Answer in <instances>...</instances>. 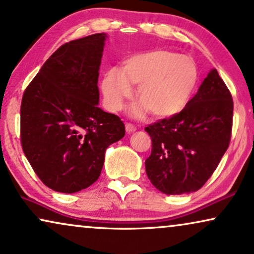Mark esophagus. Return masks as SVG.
<instances>
[{
	"label": "esophagus",
	"instance_id": "1",
	"mask_svg": "<svg viewBox=\"0 0 254 254\" xmlns=\"http://www.w3.org/2000/svg\"><path fill=\"white\" fill-rule=\"evenodd\" d=\"M125 128H126L127 133H133V131L136 130V127H135L134 125H131V124H126V126H125Z\"/></svg>",
	"mask_w": 254,
	"mask_h": 254
}]
</instances>
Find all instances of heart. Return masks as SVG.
I'll use <instances>...</instances> for the list:
<instances>
[{
  "label": "heart",
  "mask_w": 254,
  "mask_h": 254,
  "mask_svg": "<svg viewBox=\"0 0 254 254\" xmlns=\"http://www.w3.org/2000/svg\"><path fill=\"white\" fill-rule=\"evenodd\" d=\"M198 71L195 62L187 56L156 50L128 58L121 67H112L101 81L104 100L111 111H120L125 99L137 86L140 98L129 113L144 117L151 112L155 117L169 118L182 112L195 91Z\"/></svg>",
  "instance_id": "obj_1"
}]
</instances>
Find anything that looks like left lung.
<instances>
[{
  "instance_id": "1",
  "label": "left lung",
  "mask_w": 254,
  "mask_h": 254,
  "mask_svg": "<svg viewBox=\"0 0 254 254\" xmlns=\"http://www.w3.org/2000/svg\"><path fill=\"white\" fill-rule=\"evenodd\" d=\"M232 115L231 93L212 68L181 113L144 128L151 137L144 162L151 184L166 195L200 189L228 149Z\"/></svg>"
}]
</instances>
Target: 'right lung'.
Returning <instances> with one entry per match:
<instances>
[{"mask_svg": "<svg viewBox=\"0 0 254 254\" xmlns=\"http://www.w3.org/2000/svg\"><path fill=\"white\" fill-rule=\"evenodd\" d=\"M108 36L62 45L23 94L21 141L45 186L73 193L100 176L105 151L125 136V125L99 105L98 78Z\"/></svg>", "mask_w": 254, "mask_h": 254, "instance_id": "add662e5", "label": "right lung"}]
</instances>
